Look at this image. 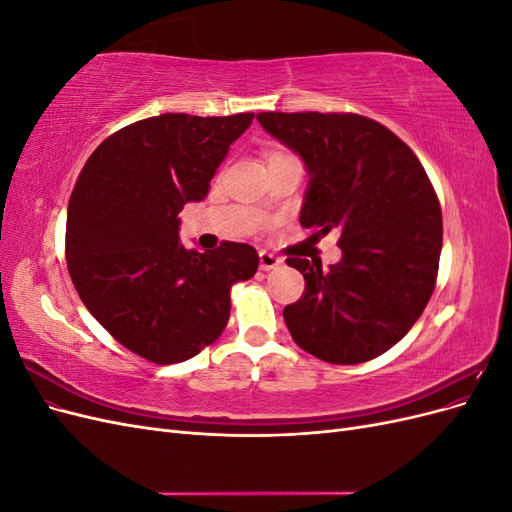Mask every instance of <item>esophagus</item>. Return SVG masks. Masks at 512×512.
<instances>
[{"mask_svg":"<svg viewBox=\"0 0 512 512\" xmlns=\"http://www.w3.org/2000/svg\"><path fill=\"white\" fill-rule=\"evenodd\" d=\"M258 258H260V269L262 271H271V269H277L282 265V258H277L271 252H260Z\"/></svg>","mask_w":512,"mask_h":512,"instance_id":"1","label":"esophagus"}]
</instances>
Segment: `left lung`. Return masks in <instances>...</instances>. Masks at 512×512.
<instances>
[{
	"instance_id": "obj_1",
	"label": "left lung",
	"mask_w": 512,
	"mask_h": 512,
	"mask_svg": "<svg viewBox=\"0 0 512 512\" xmlns=\"http://www.w3.org/2000/svg\"><path fill=\"white\" fill-rule=\"evenodd\" d=\"M260 126L303 160L301 226L339 232L342 260L288 258L303 297L284 307L305 352L356 365L404 337L436 286L442 211L425 168L382 123L352 113H258Z\"/></svg>"
}]
</instances>
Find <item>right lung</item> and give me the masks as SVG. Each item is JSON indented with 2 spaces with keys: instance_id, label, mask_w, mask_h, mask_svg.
I'll list each match as a JSON object with an SVG mask.
<instances>
[{
  "instance_id": "1",
  "label": "right lung",
  "mask_w": 512,
  "mask_h": 512,
  "mask_svg": "<svg viewBox=\"0 0 512 512\" xmlns=\"http://www.w3.org/2000/svg\"><path fill=\"white\" fill-rule=\"evenodd\" d=\"M254 113H164L108 136L68 203L66 260L81 301L121 346L170 365L220 337L230 286L258 269L252 245L185 250L179 211L209 194Z\"/></svg>"
}]
</instances>
